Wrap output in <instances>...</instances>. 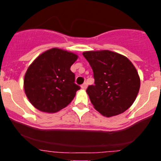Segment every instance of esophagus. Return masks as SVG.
Segmentation results:
<instances>
[{
  "label": "esophagus",
  "mask_w": 161,
  "mask_h": 161,
  "mask_svg": "<svg viewBox=\"0 0 161 161\" xmlns=\"http://www.w3.org/2000/svg\"><path fill=\"white\" fill-rule=\"evenodd\" d=\"M87 86H88V85H87L86 82H85V83H83V84L82 85V86H81V88H82V89H86Z\"/></svg>",
  "instance_id": "esophagus-1"
}]
</instances>
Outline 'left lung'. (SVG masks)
I'll list each match as a JSON object with an SVG mask.
<instances>
[{"label":"left lung","instance_id":"left-lung-1","mask_svg":"<svg viewBox=\"0 0 161 161\" xmlns=\"http://www.w3.org/2000/svg\"><path fill=\"white\" fill-rule=\"evenodd\" d=\"M82 54L93 70L95 85L88 86L86 92L95 110L110 117L130 108L140 88L139 75L132 62L108 50Z\"/></svg>","mask_w":161,"mask_h":161}]
</instances>
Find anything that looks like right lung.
I'll return each instance as SVG.
<instances>
[{
    "label": "right lung",
    "instance_id": "1",
    "mask_svg": "<svg viewBox=\"0 0 161 161\" xmlns=\"http://www.w3.org/2000/svg\"><path fill=\"white\" fill-rule=\"evenodd\" d=\"M77 58L75 53L54 47L32 63L24 77V90L35 108L42 112L56 113L73 101L80 89L70 70Z\"/></svg>",
    "mask_w": 161,
    "mask_h": 161
}]
</instances>
